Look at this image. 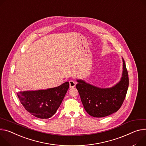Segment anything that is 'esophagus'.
Here are the masks:
<instances>
[{"mask_svg": "<svg viewBox=\"0 0 146 146\" xmlns=\"http://www.w3.org/2000/svg\"><path fill=\"white\" fill-rule=\"evenodd\" d=\"M69 85H70V88H73L76 86V82L73 80H70L69 82Z\"/></svg>", "mask_w": 146, "mask_h": 146, "instance_id": "1", "label": "esophagus"}]
</instances>
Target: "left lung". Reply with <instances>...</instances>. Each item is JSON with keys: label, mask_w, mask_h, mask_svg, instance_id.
Listing matches in <instances>:
<instances>
[{"label": "left lung", "mask_w": 146, "mask_h": 146, "mask_svg": "<svg viewBox=\"0 0 146 146\" xmlns=\"http://www.w3.org/2000/svg\"><path fill=\"white\" fill-rule=\"evenodd\" d=\"M120 81L110 88L96 87L77 79L76 88L86 111L91 116L102 117L116 112L122 106L129 86V77L123 58Z\"/></svg>", "instance_id": "left-lung-1"}]
</instances>
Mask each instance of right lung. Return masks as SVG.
<instances>
[{"label":"right lung","mask_w":146,"mask_h":146,"mask_svg":"<svg viewBox=\"0 0 146 146\" xmlns=\"http://www.w3.org/2000/svg\"><path fill=\"white\" fill-rule=\"evenodd\" d=\"M69 87V83L66 82L51 88L19 91L17 95L29 113L38 118L48 119L57 111Z\"/></svg>","instance_id":"right-lung-1"}]
</instances>
